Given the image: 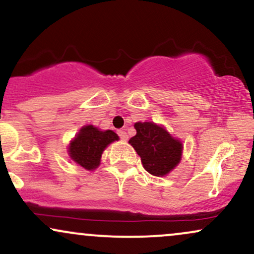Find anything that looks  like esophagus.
<instances>
[{
    "instance_id": "esophagus-1",
    "label": "esophagus",
    "mask_w": 254,
    "mask_h": 254,
    "mask_svg": "<svg viewBox=\"0 0 254 254\" xmlns=\"http://www.w3.org/2000/svg\"><path fill=\"white\" fill-rule=\"evenodd\" d=\"M118 135H119V137H121L122 141H127V133L125 132L124 130H118Z\"/></svg>"
}]
</instances>
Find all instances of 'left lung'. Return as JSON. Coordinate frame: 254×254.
I'll return each mask as SVG.
<instances>
[{"mask_svg":"<svg viewBox=\"0 0 254 254\" xmlns=\"http://www.w3.org/2000/svg\"><path fill=\"white\" fill-rule=\"evenodd\" d=\"M133 127L136 135L131 137L129 143L141 156L144 170L151 176H167L182 160V141L153 122H137Z\"/></svg>","mask_w":254,"mask_h":254,"instance_id":"1","label":"left lung"}]
</instances>
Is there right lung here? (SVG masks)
<instances>
[{
	"label": "right lung",
	"mask_w": 254,
	"mask_h": 254,
	"mask_svg": "<svg viewBox=\"0 0 254 254\" xmlns=\"http://www.w3.org/2000/svg\"><path fill=\"white\" fill-rule=\"evenodd\" d=\"M118 139L115 131L84 125L69 143L68 154L75 164L87 171H94L100 165L101 155L107 145Z\"/></svg>",
	"instance_id": "add662e5"
}]
</instances>
